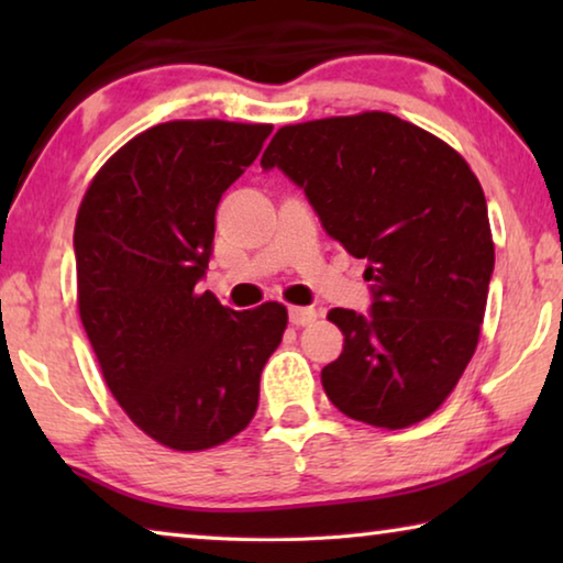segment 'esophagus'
I'll return each instance as SVG.
<instances>
[{
  "label": "esophagus",
  "mask_w": 563,
  "mask_h": 563,
  "mask_svg": "<svg viewBox=\"0 0 563 563\" xmlns=\"http://www.w3.org/2000/svg\"><path fill=\"white\" fill-rule=\"evenodd\" d=\"M290 322L295 328H305V325H312V322L318 320V310L316 308H290Z\"/></svg>",
  "instance_id": "obj_1"
}]
</instances>
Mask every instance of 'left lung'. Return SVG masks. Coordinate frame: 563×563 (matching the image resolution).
Masks as SVG:
<instances>
[{
  "label": "left lung",
  "mask_w": 563,
  "mask_h": 563,
  "mask_svg": "<svg viewBox=\"0 0 563 563\" xmlns=\"http://www.w3.org/2000/svg\"><path fill=\"white\" fill-rule=\"evenodd\" d=\"M305 190L328 235L365 258L367 316L332 308L342 355L322 387L342 415L402 430L430 417L479 340L494 273L487 201L466 161L383 111L283 126L261 158Z\"/></svg>",
  "instance_id": "8db88e82"
}]
</instances>
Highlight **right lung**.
Listing matches in <instances>:
<instances>
[{"label": "right lung", "mask_w": 563, "mask_h": 563, "mask_svg": "<svg viewBox=\"0 0 563 563\" xmlns=\"http://www.w3.org/2000/svg\"><path fill=\"white\" fill-rule=\"evenodd\" d=\"M271 123L168 121L91 180L74 228L79 316L103 379L151 440L211 450L245 430L288 310H231L201 292L216 208Z\"/></svg>", "instance_id": "obj_1"}]
</instances>
